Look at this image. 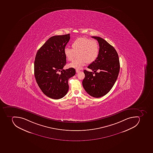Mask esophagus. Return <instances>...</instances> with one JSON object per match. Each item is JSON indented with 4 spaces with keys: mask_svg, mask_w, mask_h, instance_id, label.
<instances>
[{
    "mask_svg": "<svg viewBox=\"0 0 153 153\" xmlns=\"http://www.w3.org/2000/svg\"><path fill=\"white\" fill-rule=\"evenodd\" d=\"M79 71H79V70H76V73H78V72H79Z\"/></svg>",
    "mask_w": 153,
    "mask_h": 153,
    "instance_id": "esophagus-1",
    "label": "esophagus"
}]
</instances>
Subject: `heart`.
Returning <instances> with one entry per match:
<instances>
[{
    "mask_svg": "<svg viewBox=\"0 0 153 153\" xmlns=\"http://www.w3.org/2000/svg\"><path fill=\"white\" fill-rule=\"evenodd\" d=\"M71 48H65L64 55L66 59L71 61L74 59L76 54L78 58L68 65L75 69H80L86 63H91L95 61L99 54V45L95 39L82 37L77 38L71 44Z\"/></svg>",
    "mask_w": 153,
    "mask_h": 153,
    "instance_id": "heart-1",
    "label": "heart"
}]
</instances>
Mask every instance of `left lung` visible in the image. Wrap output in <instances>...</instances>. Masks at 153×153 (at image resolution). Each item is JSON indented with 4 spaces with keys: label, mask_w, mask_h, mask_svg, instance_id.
Instances as JSON below:
<instances>
[{
    "label": "left lung",
    "mask_w": 153,
    "mask_h": 153,
    "mask_svg": "<svg viewBox=\"0 0 153 153\" xmlns=\"http://www.w3.org/2000/svg\"><path fill=\"white\" fill-rule=\"evenodd\" d=\"M92 37L99 43V54L95 61L88 66L94 72L84 70L82 85L88 94L99 98L107 94L115 84L120 71V61L114 47L100 37Z\"/></svg>",
    "instance_id": "left-lung-1"
}]
</instances>
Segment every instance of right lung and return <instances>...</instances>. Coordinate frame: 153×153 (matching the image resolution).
Returning a JSON list of instances; mask_svg holds the SVG:
<instances>
[{
	"instance_id": "1",
	"label": "right lung",
	"mask_w": 153,
	"mask_h": 153,
	"mask_svg": "<svg viewBox=\"0 0 153 153\" xmlns=\"http://www.w3.org/2000/svg\"><path fill=\"white\" fill-rule=\"evenodd\" d=\"M70 39L69 33L51 37L36 54V81L43 93L52 99H60L67 94L68 79L76 74L74 68L63 69L66 64L64 50Z\"/></svg>"
}]
</instances>
